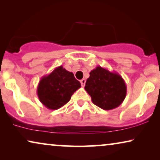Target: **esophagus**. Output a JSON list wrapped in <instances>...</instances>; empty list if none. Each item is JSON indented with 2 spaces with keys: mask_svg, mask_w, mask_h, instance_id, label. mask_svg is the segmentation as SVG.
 <instances>
[{
  "mask_svg": "<svg viewBox=\"0 0 160 160\" xmlns=\"http://www.w3.org/2000/svg\"><path fill=\"white\" fill-rule=\"evenodd\" d=\"M80 82H81V84H82V86L84 87L85 86V83H86V80H85L84 78H83V79H82V80L80 81Z\"/></svg>",
  "mask_w": 160,
  "mask_h": 160,
  "instance_id": "obj_1",
  "label": "esophagus"
}]
</instances>
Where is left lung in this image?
Wrapping results in <instances>:
<instances>
[{"label":"left lung","mask_w":160,"mask_h":160,"mask_svg":"<svg viewBox=\"0 0 160 160\" xmlns=\"http://www.w3.org/2000/svg\"><path fill=\"white\" fill-rule=\"evenodd\" d=\"M84 89L93 103L103 110L117 108L127 95L123 78L117 72H111L101 66L91 71Z\"/></svg>","instance_id":"8db88e82"}]
</instances>
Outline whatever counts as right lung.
<instances>
[{"label":"right lung","mask_w":160,"mask_h":160,"mask_svg":"<svg viewBox=\"0 0 160 160\" xmlns=\"http://www.w3.org/2000/svg\"><path fill=\"white\" fill-rule=\"evenodd\" d=\"M80 87V82L76 79L73 73L60 65L41 78L37 87V95L45 107L50 110H57L66 104Z\"/></svg>","instance_id":"add662e5"}]
</instances>
